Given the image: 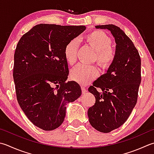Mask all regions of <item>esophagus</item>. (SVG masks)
<instances>
[{
  "label": "esophagus",
  "instance_id": "esophagus-1",
  "mask_svg": "<svg viewBox=\"0 0 154 154\" xmlns=\"http://www.w3.org/2000/svg\"><path fill=\"white\" fill-rule=\"evenodd\" d=\"M81 91H82V93H85V92H86V88L85 87V86H83V85H82L81 86Z\"/></svg>",
  "mask_w": 154,
  "mask_h": 154
}]
</instances>
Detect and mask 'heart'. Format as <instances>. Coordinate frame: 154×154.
<instances>
[{
  "instance_id": "b5f03b06",
  "label": "heart",
  "mask_w": 154,
  "mask_h": 154,
  "mask_svg": "<svg viewBox=\"0 0 154 154\" xmlns=\"http://www.w3.org/2000/svg\"><path fill=\"white\" fill-rule=\"evenodd\" d=\"M87 44L91 46L96 53V61L101 68L109 67L115 58V52L111 48L112 41L106 33L95 30L83 37ZM78 42L75 39L66 44L63 50L64 57L68 64L73 65L77 61ZM98 75V70L93 65L79 64L71 71V78L76 82L86 85L92 81Z\"/></svg>"
}]
</instances>
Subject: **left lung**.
<instances>
[{
	"instance_id": "1",
	"label": "left lung",
	"mask_w": 154,
	"mask_h": 154,
	"mask_svg": "<svg viewBox=\"0 0 154 154\" xmlns=\"http://www.w3.org/2000/svg\"><path fill=\"white\" fill-rule=\"evenodd\" d=\"M95 28L111 32L116 43V53L107 73L89 87L95 103L89 108L87 115L93 128L109 133L127 121L136 105L141 83V59L133 42L119 27L105 25Z\"/></svg>"
}]
</instances>
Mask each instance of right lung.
Wrapping results in <instances>:
<instances>
[{"label":"right lung","mask_w":154,"mask_h":154,"mask_svg":"<svg viewBox=\"0 0 154 154\" xmlns=\"http://www.w3.org/2000/svg\"><path fill=\"white\" fill-rule=\"evenodd\" d=\"M85 26L40 24L22 36L14 55L13 79L18 103L33 124L45 131L64 121L67 103L81 95L69 75L63 50Z\"/></svg>","instance_id":"add662e5"}]
</instances>
